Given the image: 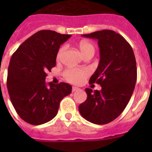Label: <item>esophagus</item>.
I'll use <instances>...</instances> for the list:
<instances>
[{
  "label": "esophagus",
  "instance_id": "obj_1",
  "mask_svg": "<svg viewBox=\"0 0 152 152\" xmlns=\"http://www.w3.org/2000/svg\"><path fill=\"white\" fill-rule=\"evenodd\" d=\"M80 90V88H77V87H73L72 88V92H75V91H77Z\"/></svg>",
  "mask_w": 152,
  "mask_h": 152
}]
</instances>
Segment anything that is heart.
<instances>
[{
    "label": "heart",
    "instance_id": "obj_1",
    "mask_svg": "<svg viewBox=\"0 0 152 152\" xmlns=\"http://www.w3.org/2000/svg\"><path fill=\"white\" fill-rule=\"evenodd\" d=\"M79 49L80 52H82L83 56H86L89 53H94V54L95 47L94 44L88 41H80L78 44ZM65 50V46L60 47L57 52V59L59 60L62 56L63 52ZM89 75V72L86 69H78V68H68L65 70L64 72V76L68 81L73 84H80L83 82L84 79L88 77Z\"/></svg>",
    "mask_w": 152,
    "mask_h": 152
}]
</instances>
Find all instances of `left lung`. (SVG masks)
<instances>
[{"label":"left lung","mask_w":152,"mask_h":152,"mask_svg":"<svg viewBox=\"0 0 152 152\" xmlns=\"http://www.w3.org/2000/svg\"><path fill=\"white\" fill-rule=\"evenodd\" d=\"M84 37L98 40L100 59L89 84L100 91L86 88L87 100L79 105L80 115L97 125L110 123L123 113L129 102L137 79L135 55L131 45L115 31L103 29Z\"/></svg>","instance_id":"left-lung-1"}]
</instances>
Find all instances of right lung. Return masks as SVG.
Segmentation results:
<instances>
[{
	"instance_id": "add662e5",
	"label": "right lung",
	"mask_w": 152,
	"mask_h": 152,
	"mask_svg": "<svg viewBox=\"0 0 152 152\" xmlns=\"http://www.w3.org/2000/svg\"><path fill=\"white\" fill-rule=\"evenodd\" d=\"M52 30H40L24 41L12 56L7 87L20 117L32 125L43 124L57 115L59 103L72 87L61 82L47 84L45 77L56 64L59 47L71 37Z\"/></svg>"
}]
</instances>
